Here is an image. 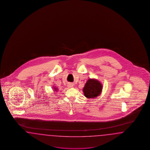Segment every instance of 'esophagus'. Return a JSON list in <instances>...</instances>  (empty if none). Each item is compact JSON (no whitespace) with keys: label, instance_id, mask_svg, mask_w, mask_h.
Masks as SVG:
<instances>
[{"label":"esophagus","instance_id":"34e87169","mask_svg":"<svg viewBox=\"0 0 150 150\" xmlns=\"http://www.w3.org/2000/svg\"><path fill=\"white\" fill-rule=\"evenodd\" d=\"M67 87L69 88H71L73 87V84L72 83H69V84H67Z\"/></svg>","mask_w":150,"mask_h":150}]
</instances>
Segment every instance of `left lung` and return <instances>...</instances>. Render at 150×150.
I'll return each instance as SVG.
<instances>
[{
    "mask_svg": "<svg viewBox=\"0 0 150 150\" xmlns=\"http://www.w3.org/2000/svg\"><path fill=\"white\" fill-rule=\"evenodd\" d=\"M102 83L94 78L89 79L83 89L84 96L88 99H94L99 96L102 93Z\"/></svg>",
    "mask_w": 150,
    "mask_h": 150,
    "instance_id": "1",
    "label": "left lung"
}]
</instances>
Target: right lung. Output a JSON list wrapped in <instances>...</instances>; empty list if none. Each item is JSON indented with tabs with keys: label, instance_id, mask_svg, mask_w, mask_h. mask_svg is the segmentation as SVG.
Masks as SVG:
<instances>
[{
	"label": "right lung",
	"instance_id": "1",
	"mask_svg": "<svg viewBox=\"0 0 150 150\" xmlns=\"http://www.w3.org/2000/svg\"><path fill=\"white\" fill-rule=\"evenodd\" d=\"M52 88H53V89H54V91L55 92H56V91L58 90V88H56L55 86H54L52 87Z\"/></svg>",
	"mask_w": 150,
	"mask_h": 150
}]
</instances>
